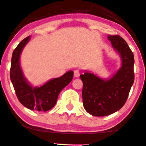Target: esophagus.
Here are the masks:
<instances>
[{
	"instance_id": "obj_1",
	"label": "esophagus",
	"mask_w": 146,
	"mask_h": 146,
	"mask_svg": "<svg viewBox=\"0 0 146 146\" xmlns=\"http://www.w3.org/2000/svg\"><path fill=\"white\" fill-rule=\"evenodd\" d=\"M80 76V70L78 69H76L74 70V77L75 78H78Z\"/></svg>"
}]
</instances>
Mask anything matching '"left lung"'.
I'll list each match as a JSON object with an SVG mask.
<instances>
[{"mask_svg":"<svg viewBox=\"0 0 146 146\" xmlns=\"http://www.w3.org/2000/svg\"><path fill=\"white\" fill-rule=\"evenodd\" d=\"M112 48L121 60V67L110 78H100L87 70L80 75L83 82V106L95 116H105L118 111L127 100L134 80L133 52L119 35H108Z\"/></svg>","mask_w":146,"mask_h":146,"instance_id":"left-lung-1","label":"left lung"}]
</instances>
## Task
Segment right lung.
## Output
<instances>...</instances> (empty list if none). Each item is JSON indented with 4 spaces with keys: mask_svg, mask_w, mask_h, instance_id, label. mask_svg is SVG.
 Returning a JSON list of instances; mask_svg holds the SVG:
<instances>
[{
    "mask_svg": "<svg viewBox=\"0 0 146 146\" xmlns=\"http://www.w3.org/2000/svg\"><path fill=\"white\" fill-rule=\"evenodd\" d=\"M30 36L22 40L14 50L10 79L17 96L24 107L30 110L46 111L55 106L61 91L73 80V71L68 70L62 76L49 80L42 85L33 86L25 78L20 60L22 50L30 41Z\"/></svg>",
    "mask_w": 146,
    "mask_h": 146,
    "instance_id": "1",
    "label": "right lung"
}]
</instances>
